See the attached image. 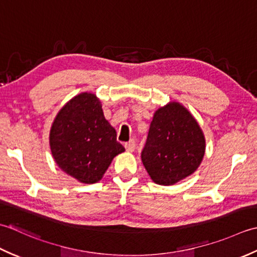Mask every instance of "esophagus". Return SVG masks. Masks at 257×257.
<instances>
[{"mask_svg":"<svg viewBox=\"0 0 257 257\" xmlns=\"http://www.w3.org/2000/svg\"><path fill=\"white\" fill-rule=\"evenodd\" d=\"M124 146H125V149H126L127 152H133L135 150V141L131 140V141H128L127 143H125Z\"/></svg>","mask_w":257,"mask_h":257,"instance_id":"esophagus-1","label":"esophagus"}]
</instances>
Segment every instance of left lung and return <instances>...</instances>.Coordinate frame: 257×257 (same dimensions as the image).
<instances>
[{
    "label": "left lung",
    "instance_id": "1",
    "mask_svg": "<svg viewBox=\"0 0 257 257\" xmlns=\"http://www.w3.org/2000/svg\"><path fill=\"white\" fill-rule=\"evenodd\" d=\"M205 148L196 118L181 103L171 101L154 113L142 162L156 184L174 185L198 169Z\"/></svg>",
    "mask_w": 257,
    "mask_h": 257
}]
</instances>
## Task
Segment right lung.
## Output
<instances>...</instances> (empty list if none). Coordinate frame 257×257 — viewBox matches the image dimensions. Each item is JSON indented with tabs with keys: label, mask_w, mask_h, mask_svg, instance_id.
Instances as JSON below:
<instances>
[{
	"label": "right lung",
	"mask_w": 257,
	"mask_h": 257,
	"mask_svg": "<svg viewBox=\"0 0 257 257\" xmlns=\"http://www.w3.org/2000/svg\"><path fill=\"white\" fill-rule=\"evenodd\" d=\"M50 149L57 166L84 184L102 180L113 159L125 151L104 116L101 101L90 92L72 97L56 114Z\"/></svg>",
	"instance_id": "right-lung-1"
}]
</instances>
